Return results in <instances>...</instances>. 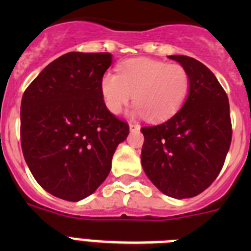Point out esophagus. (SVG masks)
Here are the masks:
<instances>
[{
    "label": "esophagus",
    "mask_w": 251,
    "mask_h": 251,
    "mask_svg": "<svg viewBox=\"0 0 251 251\" xmlns=\"http://www.w3.org/2000/svg\"><path fill=\"white\" fill-rule=\"evenodd\" d=\"M139 128H141V126H139V124H137V123H129V129L132 130H138Z\"/></svg>",
    "instance_id": "obj_1"
}]
</instances>
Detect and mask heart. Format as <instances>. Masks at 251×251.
Listing matches in <instances>:
<instances>
[{
  "instance_id": "1",
  "label": "heart",
  "mask_w": 251,
  "mask_h": 251,
  "mask_svg": "<svg viewBox=\"0 0 251 251\" xmlns=\"http://www.w3.org/2000/svg\"><path fill=\"white\" fill-rule=\"evenodd\" d=\"M191 89V77L179 64L138 57L108 72L100 81L101 97L110 113L118 114L134 95V113L148 121L161 122L176 114Z\"/></svg>"
}]
</instances>
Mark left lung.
I'll return each mask as SVG.
<instances>
[{
    "mask_svg": "<svg viewBox=\"0 0 251 251\" xmlns=\"http://www.w3.org/2000/svg\"><path fill=\"white\" fill-rule=\"evenodd\" d=\"M191 77L185 104L174 117L142 127L141 161L152 183L165 195L188 199L205 191L220 174L232 137L229 99L207 66L185 55H171Z\"/></svg>",
    "mask_w": 251,
    "mask_h": 251,
    "instance_id": "8db88e82",
    "label": "left lung"
}]
</instances>
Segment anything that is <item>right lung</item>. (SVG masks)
I'll list each match as a JSON object with an SVG mask.
<instances>
[{
    "mask_svg": "<svg viewBox=\"0 0 251 251\" xmlns=\"http://www.w3.org/2000/svg\"><path fill=\"white\" fill-rule=\"evenodd\" d=\"M109 52H68L26 88L21 148L41 187L66 201L83 200L103 183L129 126L108 110L100 81Z\"/></svg>",
    "mask_w": 251,
    "mask_h": 251,
    "instance_id": "obj_1",
    "label": "right lung"
}]
</instances>
